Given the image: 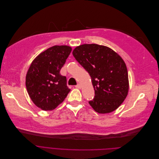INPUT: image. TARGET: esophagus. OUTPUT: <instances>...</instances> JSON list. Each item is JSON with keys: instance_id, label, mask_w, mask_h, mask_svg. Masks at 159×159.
Wrapping results in <instances>:
<instances>
[{"instance_id": "34e87169", "label": "esophagus", "mask_w": 159, "mask_h": 159, "mask_svg": "<svg viewBox=\"0 0 159 159\" xmlns=\"http://www.w3.org/2000/svg\"><path fill=\"white\" fill-rule=\"evenodd\" d=\"M75 87H76V88H81V86L80 84H78L77 85L75 86Z\"/></svg>"}]
</instances>
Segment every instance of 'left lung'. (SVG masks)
Instances as JSON below:
<instances>
[{
  "label": "left lung",
  "instance_id": "1",
  "mask_svg": "<svg viewBox=\"0 0 159 159\" xmlns=\"http://www.w3.org/2000/svg\"><path fill=\"white\" fill-rule=\"evenodd\" d=\"M73 54L91 78L94 97L89 103L92 108L99 113L118 108L129 88L128 71L122 58L111 49L96 44L78 46Z\"/></svg>",
  "mask_w": 159,
  "mask_h": 159
}]
</instances>
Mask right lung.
<instances>
[{
	"mask_svg": "<svg viewBox=\"0 0 159 159\" xmlns=\"http://www.w3.org/2000/svg\"><path fill=\"white\" fill-rule=\"evenodd\" d=\"M67 46H54L39 54L32 62L25 86L32 101L43 110L55 109L67 97L70 89L66 76L60 74L71 52Z\"/></svg>",
	"mask_w": 159,
	"mask_h": 159,
	"instance_id": "obj_1",
	"label": "right lung"
}]
</instances>
